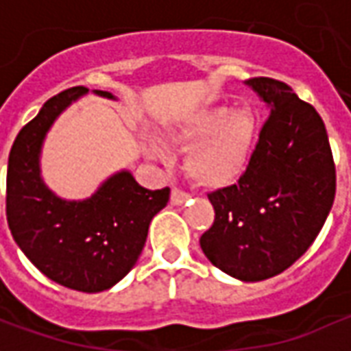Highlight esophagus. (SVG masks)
I'll list each match as a JSON object with an SVG mask.
<instances>
[{"instance_id":"obj_1","label":"esophagus","mask_w":351,"mask_h":351,"mask_svg":"<svg viewBox=\"0 0 351 351\" xmlns=\"http://www.w3.org/2000/svg\"><path fill=\"white\" fill-rule=\"evenodd\" d=\"M190 201V195L182 190H173L171 191V203L173 205H184V203H188Z\"/></svg>"}]
</instances>
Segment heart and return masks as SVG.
<instances>
[{"mask_svg":"<svg viewBox=\"0 0 351 351\" xmlns=\"http://www.w3.org/2000/svg\"><path fill=\"white\" fill-rule=\"evenodd\" d=\"M259 118L248 105L231 108L214 105L193 110L167 130V143L190 148L184 171L191 182L206 190H221L241 178L254 152ZM154 156L163 158V146H150Z\"/></svg>","mask_w":351,"mask_h":351,"instance_id":"heart-1","label":"heart"}]
</instances>
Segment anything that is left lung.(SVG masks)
<instances>
[{
	"label": "left lung",
	"mask_w": 351,
	"mask_h": 351,
	"mask_svg": "<svg viewBox=\"0 0 351 351\" xmlns=\"http://www.w3.org/2000/svg\"><path fill=\"white\" fill-rule=\"evenodd\" d=\"M269 108L259 141L239 182L208 193L213 228L199 244L229 276L259 282L301 258L324 228L335 201V163L316 108L286 82H244Z\"/></svg>",
	"instance_id": "8db88e82"
}]
</instances>
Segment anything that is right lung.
I'll return each mask as SVG.
<instances>
[{
    "label": "right lung",
    "mask_w": 351,
    "mask_h": 351,
    "mask_svg": "<svg viewBox=\"0 0 351 351\" xmlns=\"http://www.w3.org/2000/svg\"><path fill=\"white\" fill-rule=\"evenodd\" d=\"M75 86L50 97L12 143L7 167V223L14 243L60 286L97 293L135 267L150 221L167 205L169 188L146 190L118 171L82 201L58 197L41 176V150L56 118L86 95ZM101 97L114 95L93 90Z\"/></svg>",
    "instance_id": "1"
}]
</instances>
